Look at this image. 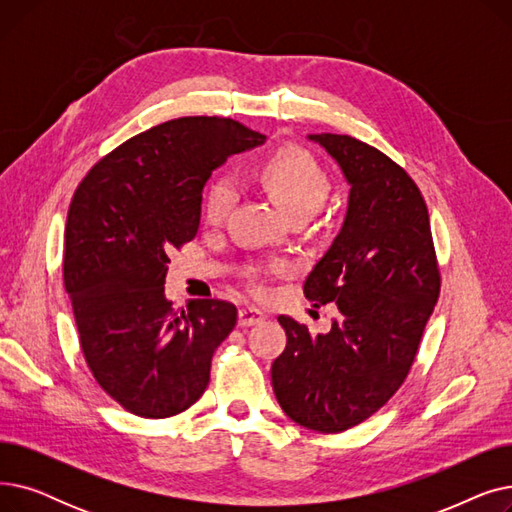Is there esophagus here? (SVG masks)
Returning a JSON list of instances; mask_svg holds the SVG:
<instances>
[{
	"mask_svg": "<svg viewBox=\"0 0 512 512\" xmlns=\"http://www.w3.org/2000/svg\"><path fill=\"white\" fill-rule=\"evenodd\" d=\"M265 319V313L255 309V307H242L238 311V326L240 328H249V326H255V324H261V321Z\"/></svg>",
	"mask_w": 512,
	"mask_h": 512,
	"instance_id": "obj_1",
	"label": "esophagus"
}]
</instances>
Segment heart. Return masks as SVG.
I'll return each mask as SVG.
<instances>
[{
	"label": "heart",
	"mask_w": 512,
	"mask_h": 512,
	"mask_svg": "<svg viewBox=\"0 0 512 512\" xmlns=\"http://www.w3.org/2000/svg\"><path fill=\"white\" fill-rule=\"evenodd\" d=\"M259 178L270 191L278 207L292 213L313 215L330 193V178L319 161L299 147H284L270 157H265L259 166ZM236 199V184L228 174L215 176L203 199V215L209 224H220L230 213ZM255 290L265 288L255 282Z\"/></svg>",
	"instance_id": "heart-1"
}]
</instances>
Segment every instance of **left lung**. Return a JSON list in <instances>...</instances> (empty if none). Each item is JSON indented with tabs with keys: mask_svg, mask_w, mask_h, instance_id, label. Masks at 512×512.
I'll return each instance as SVG.
<instances>
[{
	"mask_svg": "<svg viewBox=\"0 0 512 512\" xmlns=\"http://www.w3.org/2000/svg\"><path fill=\"white\" fill-rule=\"evenodd\" d=\"M351 184L342 228L305 282V297L336 303L326 334L288 315L272 365L282 411L313 432L338 434L382 409L405 382L440 294L429 215L417 184L348 134H309Z\"/></svg>",
	"mask_w": 512,
	"mask_h": 512,
	"instance_id": "8db88e82",
	"label": "left lung"
}]
</instances>
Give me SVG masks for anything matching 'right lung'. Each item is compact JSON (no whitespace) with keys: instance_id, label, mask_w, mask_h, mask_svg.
Returning a JSON list of instances; mask_svg holds the SVG:
<instances>
[{"instance_id":"1","label":"right lung","mask_w":512,"mask_h":512,"mask_svg":"<svg viewBox=\"0 0 512 512\" xmlns=\"http://www.w3.org/2000/svg\"><path fill=\"white\" fill-rule=\"evenodd\" d=\"M263 141L230 118L170 120L105 155L76 188L64 284L93 378L132 415H178L209 384L236 307L193 299L174 313L164 290L170 253L197 236L211 172Z\"/></svg>"}]
</instances>
